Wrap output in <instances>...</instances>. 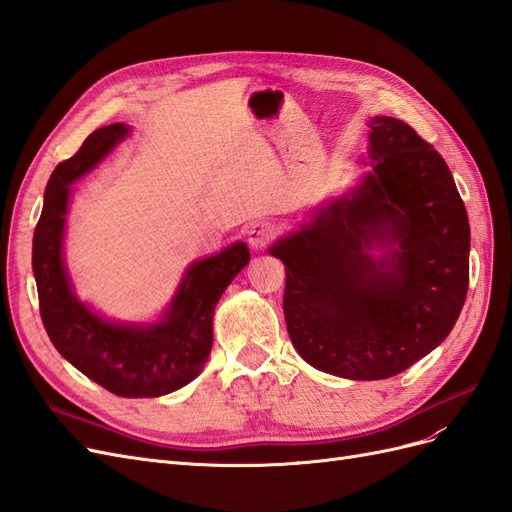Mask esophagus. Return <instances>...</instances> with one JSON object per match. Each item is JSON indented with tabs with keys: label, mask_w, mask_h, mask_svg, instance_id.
<instances>
[{
	"label": "esophagus",
	"mask_w": 512,
	"mask_h": 512,
	"mask_svg": "<svg viewBox=\"0 0 512 512\" xmlns=\"http://www.w3.org/2000/svg\"><path fill=\"white\" fill-rule=\"evenodd\" d=\"M275 237V226L269 220H256L247 226V243H250L254 250H262L267 247Z\"/></svg>",
	"instance_id": "1"
}]
</instances>
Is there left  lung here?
<instances>
[{"instance_id": "1", "label": "left lung", "mask_w": 512, "mask_h": 512, "mask_svg": "<svg viewBox=\"0 0 512 512\" xmlns=\"http://www.w3.org/2000/svg\"><path fill=\"white\" fill-rule=\"evenodd\" d=\"M374 168L277 241L292 346L320 371L382 380L453 331L470 282V224L444 158L395 117L371 119ZM398 245L386 261L364 250Z\"/></svg>"}]
</instances>
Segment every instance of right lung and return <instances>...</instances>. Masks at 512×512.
I'll return each instance as SVG.
<instances>
[{"instance_id": "add662e5", "label": "right lung", "mask_w": 512, "mask_h": 512, "mask_svg": "<svg viewBox=\"0 0 512 512\" xmlns=\"http://www.w3.org/2000/svg\"><path fill=\"white\" fill-rule=\"evenodd\" d=\"M126 134L123 123L98 128L72 158L57 164L34 230L32 267L42 324L59 354L119 397H160L194 380L207 363L215 303L250 262V250L235 243L192 265L166 318L151 327L111 324L91 314L72 294L61 260L70 183L94 168Z\"/></svg>"}]
</instances>
